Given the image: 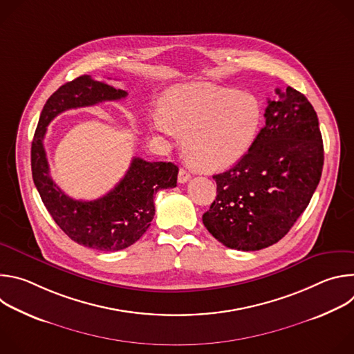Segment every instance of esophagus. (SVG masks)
<instances>
[{
    "label": "esophagus",
    "mask_w": 354,
    "mask_h": 354,
    "mask_svg": "<svg viewBox=\"0 0 354 354\" xmlns=\"http://www.w3.org/2000/svg\"><path fill=\"white\" fill-rule=\"evenodd\" d=\"M189 179H190V174H189L186 169L180 168V169H179V174H178V182H179V183H185V182H187Z\"/></svg>",
    "instance_id": "obj_1"
}]
</instances>
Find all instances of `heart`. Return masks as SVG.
Masks as SVG:
<instances>
[{
  "mask_svg": "<svg viewBox=\"0 0 354 354\" xmlns=\"http://www.w3.org/2000/svg\"><path fill=\"white\" fill-rule=\"evenodd\" d=\"M262 122L259 97L209 82L171 86L161 99V109L148 116L153 131L182 134L190 162L209 172L236 164L254 145Z\"/></svg>",
  "mask_w": 354,
  "mask_h": 354,
  "instance_id": "heart-1",
  "label": "heart"
}]
</instances>
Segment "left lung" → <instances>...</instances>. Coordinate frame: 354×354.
<instances>
[{"mask_svg":"<svg viewBox=\"0 0 354 354\" xmlns=\"http://www.w3.org/2000/svg\"><path fill=\"white\" fill-rule=\"evenodd\" d=\"M276 93L254 145L231 169L213 176L217 197L203 224L231 249L259 250L279 242L310 205L322 175L317 112L291 86Z\"/></svg>","mask_w":354,"mask_h":354,"instance_id":"obj_1","label":"left lung"}]
</instances>
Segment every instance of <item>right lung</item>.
<instances>
[{
    "mask_svg": "<svg viewBox=\"0 0 354 354\" xmlns=\"http://www.w3.org/2000/svg\"><path fill=\"white\" fill-rule=\"evenodd\" d=\"M126 96L123 89L81 75L47 99L32 141V176L43 205L68 238L96 250L115 252L138 241L154 218V194L175 187L179 169L172 162L134 157L124 178L109 193L89 201L74 200L50 178L43 138L48 123L64 111Z\"/></svg>",
    "mask_w": 354,
    "mask_h": 354,
    "instance_id": "obj_1",
    "label": "right lung"
}]
</instances>
